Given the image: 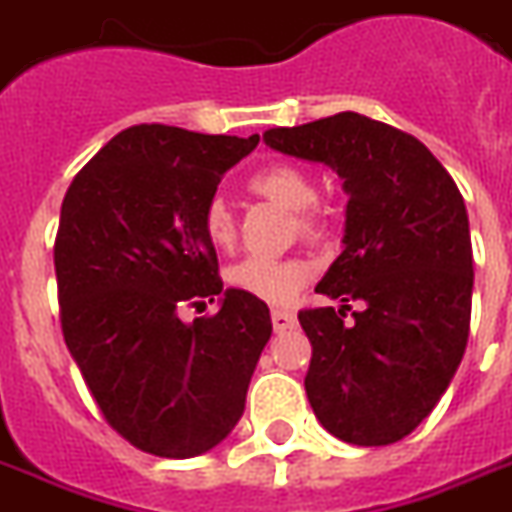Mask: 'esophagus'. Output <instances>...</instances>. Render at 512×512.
Here are the masks:
<instances>
[{"mask_svg":"<svg viewBox=\"0 0 512 512\" xmlns=\"http://www.w3.org/2000/svg\"><path fill=\"white\" fill-rule=\"evenodd\" d=\"M272 326H275L277 334H283V331L296 326V315L288 310H272Z\"/></svg>","mask_w":512,"mask_h":512,"instance_id":"34e87169","label":"esophagus"}]
</instances>
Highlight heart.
<instances>
[{"label":"heart","mask_w":512,"mask_h":512,"mask_svg":"<svg viewBox=\"0 0 512 512\" xmlns=\"http://www.w3.org/2000/svg\"><path fill=\"white\" fill-rule=\"evenodd\" d=\"M248 189L259 194L264 200L275 202L285 211L296 213V224L304 237H323L326 219L315 211L318 202V184L312 181L310 173L291 165V162H275L253 173ZM200 227L205 240L219 248L232 251L237 240L235 216L221 197L205 202L200 216ZM312 264L301 256L288 259H267V256H248L227 269L229 288L251 296V299L267 301V304H285L291 301L299 288L310 283Z\"/></svg>","instance_id":"obj_1"}]
</instances>
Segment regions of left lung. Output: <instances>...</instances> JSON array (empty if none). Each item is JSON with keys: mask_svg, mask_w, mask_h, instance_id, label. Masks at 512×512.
Returning <instances> with one entry per match:
<instances>
[{"mask_svg": "<svg viewBox=\"0 0 512 512\" xmlns=\"http://www.w3.org/2000/svg\"><path fill=\"white\" fill-rule=\"evenodd\" d=\"M264 144L344 178V251L315 291L342 310H301L304 390L339 441L406 438L457 374L470 334L473 245L454 178L419 138L355 112L272 128ZM364 310L343 320L347 300Z\"/></svg>", "mask_w": 512, "mask_h": 512, "instance_id": "8db88e82", "label": "left lung"}]
</instances>
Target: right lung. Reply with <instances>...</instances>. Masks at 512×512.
Returning a JSON list of instances; mask_svg holds the SVG:
<instances>
[{
  "mask_svg": "<svg viewBox=\"0 0 512 512\" xmlns=\"http://www.w3.org/2000/svg\"><path fill=\"white\" fill-rule=\"evenodd\" d=\"M256 144L133 125L63 197L53 251L63 339L106 422L154 457H200L232 433L272 336L264 301L224 291L200 227L224 173ZM216 295V316L177 318Z\"/></svg>",
  "mask_w": 512,
  "mask_h": 512,
  "instance_id": "1",
  "label": "right lung"
}]
</instances>
